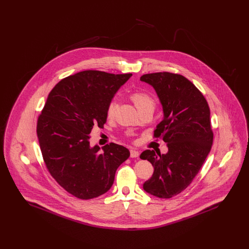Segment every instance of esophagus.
Wrapping results in <instances>:
<instances>
[{
	"label": "esophagus",
	"instance_id": "esophagus-1",
	"mask_svg": "<svg viewBox=\"0 0 249 249\" xmlns=\"http://www.w3.org/2000/svg\"><path fill=\"white\" fill-rule=\"evenodd\" d=\"M130 158H138L139 157V151H137V150H135V149H130Z\"/></svg>",
	"mask_w": 249,
	"mask_h": 249
}]
</instances>
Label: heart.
<instances>
[{
  "label": "heart",
  "instance_id": "1",
  "mask_svg": "<svg viewBox=\"0 0 249 249\" xmlns=\"http://www.w3.org/2000/svg\"><path fill=\"white\" fill-rule=\"evenodd\" d=\"M130 100L132 103L135 105L138 111L142 110L143 108L146 107H153L154 108V100L149 96L146 94L145 92L142 91H134L132 92L130 96ZM118 109V104L116 101H111L110 104L108 105L107 110V116L108 119H113L116 115Z\"/></svg>",
  "mask_w": 249,
  "mask_h": 249
}]
</instances>
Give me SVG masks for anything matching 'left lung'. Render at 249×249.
Returning <instances> with one entry per match:
<instances>
[{
	"mask_svg": "<svg viewBox=\"0 0 249 249\" xmlns=\"http://www.w3.org/2000/svg\"><path fill=\"white\" fill-rule=\"evenodd\" d=\"M162 107L163 118L154 134L167 142L168 152L144 150L140 158L154 167V174L142 189L159 198H171L185 190L199 173L213 143L210 109L200 90L178 73L143 74Z\"/></svg>",
	"mask_w": 249,
	"mask_h": 249,
	"instance_id": "1",
	"label": "left lung"
}]
</instances>
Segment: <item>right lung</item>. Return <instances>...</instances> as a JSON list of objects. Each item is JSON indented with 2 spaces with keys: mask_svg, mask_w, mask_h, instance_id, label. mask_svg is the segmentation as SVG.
<instances>
[{
  "mask_svg": "<svg viewBox=\"0 0 249 249\" xmlns=\"http://www.w3.org/2000/svg\"><path fill=\"white\" fill-rule=\"evenodd\" d=\"M131 73L83 71L57 84L37 122V137L51 176L71 195L89 200L111 189L116 171L129 157L117 143L90 145L95 126L104 127L108 105Z\"/></svg>",
  "mask_w": 249,
  "mask_h": 249,
  "instance_id": "1",
  "label": "right lung"
}]
</instances>
